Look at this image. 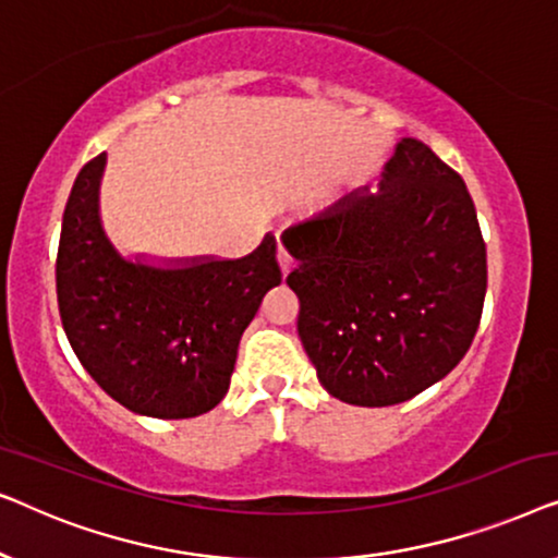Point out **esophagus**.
I'll return each mask as SVG.
<instances>
[{"mask_svg": "<svg viewBox=\"0 0 558 558\" xmlns=\"http://www.w3.org/2000/svg\"><path fill=\"white\" fill-rule=\"evenodd\" d=\"M279 266H281V274H284V277L292 271V256H289L284 248H279Z\"/></svg>", "mask_w": 558, "mask_h": 558, "instance_id": "obj_1", "label": "esophagus"}]
</instances>
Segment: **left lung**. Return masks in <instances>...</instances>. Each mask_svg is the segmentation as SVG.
I'll return each instance as SVG.
<instances>
[{"label": "left lung", "instance_id": "obj_1", "mask_svg": "<svg viewBox=\"0 0 558 558\" xmlns=\"http://www.w3.org/2000/svg\"><path fill=\"white\" fill-rule=\"evenodd\" d=\"M281 241L296 264V332L335 399L409 401L470 350L485 241L462 178L426 144L403 136L376 193L355 190Z\"/></svg>", "mask_w": 558, "mask_h": 558}]
</instances>
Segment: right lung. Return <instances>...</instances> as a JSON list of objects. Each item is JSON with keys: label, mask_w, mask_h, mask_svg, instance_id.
I'll return each mask as SVG.
<instances>
[{"label": "right lung", "mask_w": 558, "mask_h": 558, "mask_svg": "<svg viewBox=\"0 0 558 558\" xmlns=\"http://www.w3.org/2000/svg\"><path fill=\"white\" fill-rule=\"evenodd\" d=\"M106 151L73 182L56 284L63 330L88 376L142 416L190 418L231 386L241 335L281 284L277 239L243 258H126L106 235Z\"/></svg>", "instance_id": "obj_1"}]
</instances>
